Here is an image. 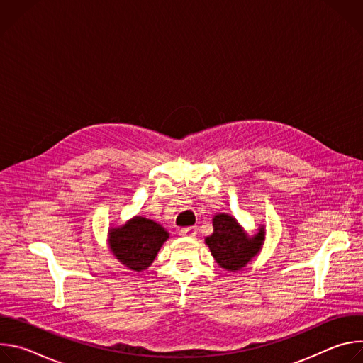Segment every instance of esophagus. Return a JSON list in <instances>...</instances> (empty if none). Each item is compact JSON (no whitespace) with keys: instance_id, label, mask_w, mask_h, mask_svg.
Instances as JSON below:
<instances>
[{"instance_id":"obj_1","label":"esophagus","mask_w":363,"mask_h":363,"mask_svg":"<svg viewBox=\"0 0 363 363\" xmlns=\"http://www.w3.org/2000/svg\"><path fill=\"white\" fill-rule=\"evenodd\" d=\"M196 227H185V228H181V235H185V237H195L196 235Z\"/></svg>"}]
</instances>
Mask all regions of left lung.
<instances>
[{
    "label": "left lung",
    "mask_w": 363,
    "mask_h": 363,
    "mask_svg": "<svg viewBox=\"0 0 363 363\" xmlns=\"http://www.w3.org/2000/svg\"><path fill=\"white\" fill-rule=\"evenodd\" d=\"M214 233L205 238L218 266L228 272H237L245 267L251 258L260 251L264 231L248 237L235 218L228 214H218L213 220Z\"/></svg>",
    "instance_id": "1"
}]
</instances>
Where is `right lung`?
I'll return each instance as SVG.
<instances>
[{
    "label": "right lung",
    "mask_w": 363,
    "mask_h": 363,
    "mask_svg": "<svg viewBox=\"0 0 363 363\" xmlns=\"http://www.w3.org/2000/svg\"><path fill=\"white\" fill-rule=\"evenodd\" d=\"M168 237L160 224L135 217L109 233V245L122 264L133 272H142L152 264Z\"/></svg>",
    "instance_id": "add662e5"
}]
</instances>
